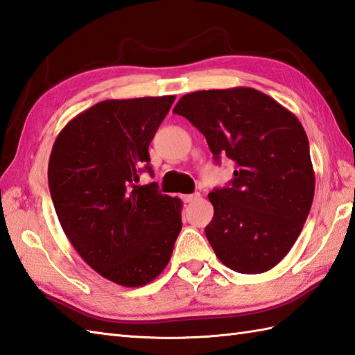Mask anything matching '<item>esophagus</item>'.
Listing matches in <instances>:
<instances>
[{
	"label": "esophagus",
	"mask_w": 355,
	"mask_h": 355,
	"mask_svg": "<svg viewBox=\"0 0 355 355\" xmlns=\"http://www.w3.org/2000/svg\"><path fill=\"white\" fill-rule=\"evenodd\" d=\"M201 198L200 193H191V195H183V201L184 202H195Z\"/></svg>",
	"instance_id": "esophagus-1"
}]
</instances>
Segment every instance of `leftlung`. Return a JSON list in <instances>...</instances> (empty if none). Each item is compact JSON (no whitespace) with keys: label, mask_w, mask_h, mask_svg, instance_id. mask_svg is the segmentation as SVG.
<instances>
[{"label":"left lung","mask_w":355,"mask_h":355,"mask_svg":"<svg viewBox=\"0 0 355 355\" xmlns=\"http://www.w3.org/2000/svg\"><path fill=\"white\" fill-rule=\"evenodd\" d=\"M205 135L216 163L233 162V180L214 189L206 236L225 267L244 275L273 268L302 232L314 198L304 126L291 111L248 87L202 89L173 108Z\"/></svg>","instance_id":"obj_1"}]
</instances>
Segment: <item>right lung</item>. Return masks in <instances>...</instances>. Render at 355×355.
<instances>
[{"label": "right lung", "mask_w": 355, "mask_h": 355, "mask_svg": "<svg viewBox=\"0 0 355 355\" xmlns=\"http://www.w3.org/2000/svg\"><path fill=\"white\" fill-rule=\"evenodd\" d=\"M175 96L103 101L59 132L49 187L67 238L108 281L141 286L168 266L180 230L182 201L139 186L149 143Z\"/></svg>", "instance_id": "right-lung-1"}]
</instances>
